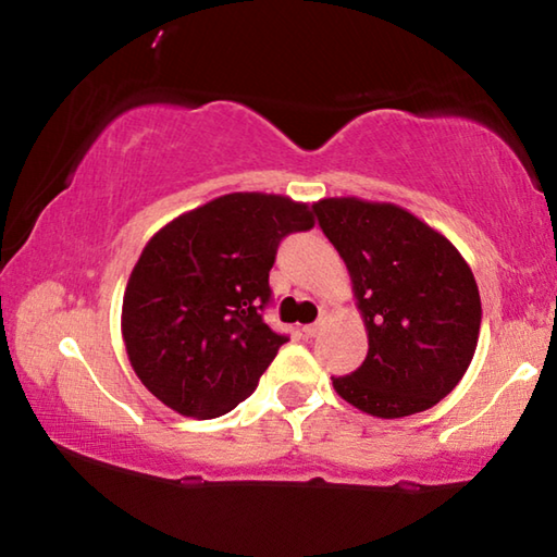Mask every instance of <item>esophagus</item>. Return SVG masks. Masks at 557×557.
<instances>
[{
	"label": "esophagus",
	"mask_w": 557,
	"mask_h": 557,
	"mask_svg": "<svg viewBox=\"0 0 557 557\" xmlns=\"http://www.w3.org/2000/svg\"><path fill=\"white\" fill-rule=\"evenodd\" d=\"M319 326H322V322H314V324H307L301 326V332H305V336H314L319 332Z\"/></svg>",
	"instance_id": "obj_1"
}]
</instances>
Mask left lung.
<instances>
[{
	"label": "left lung",
	"mask_w": 557,
	"mask_h": 557,
	"mask_svg": "<svg viewBox=\"0 0 557 557\" xmlns=\"http://www.w3.org/2000/svg\"><path fill=\"white\" fill-rule=\"evenodd\" d=\"M319 225L346 262L369 354L334 381L373 418H408L457 388L476 351L482 299L474 272L445 235L403 206L319 199Z\"/></svg>",
	"instance_id": "1"
}]
</instances>
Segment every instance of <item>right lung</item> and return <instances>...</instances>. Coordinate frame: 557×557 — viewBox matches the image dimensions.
<instances>
[{
  "mask_svg": "<svg viewBox=\"0 0 557 557\" xmlns=\"http://www.w3.org/2000/svg\"><path fill=\"white\" fill-rule=\"evenodd\" d=\"M312 225L309 203L235 191L149 238L122 297V342L154 398L211 420L256 391L287 342L262 322L277 245Z\"/></svg>",
  "mask_w": 557,
  "mask_h": 557,
  "instance_id": "1",
  "label": "right lung"
}]
</instances>
